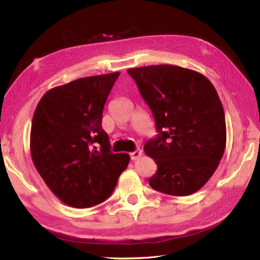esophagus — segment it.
<instances>
[{
	"mask_svg": "<svg viewBox=\"0 0 260 260\" xmlns=\"http://www.w3.org/2000/svg\"><path fill=\"white\" fill-rule=\"evenodd\" d=\"M141 155H142V151H141V149H136L135 152H132V153H130V157H131V159L132 160H136V159H138L139 157H141Z\"/></svg>",
	"mask_w": 260,
	"mask_h": 260,
	"instance_id": "34e87169",
	"label": "esophagus"
}]
</instances>
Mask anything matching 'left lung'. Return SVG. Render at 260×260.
<instances>
[{"label": "left lung", "instance_id": "obj_1", "mask_svg": "<svg viewBox=\"0 0 260 260\" xmlns=\"http://www.w3.org/2000/svg\"><path fill=\"white\" fill-rule=\"evenodd\" d=\"M127 72L151 109L158 133L144 145L157 165L149 185L174 196L199 191L214 175L225 148L224 112L215 86L202 74L179 66Z\"/></svg>", "mask_w": 260, "mask_h": 260}]
</instances>
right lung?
<instances>
[{
	"label": "right lung",
	"mask_w": 260,
	"mask_h": 260,
	"mask_svg": "<svg viewBox=\"0 0 260 260\" xmlns=\"http://www.w3.org/2000/svg\"><path fill=\"white\" fill-rule=\"evenodd\" d=\"M120 73L80 78L46 92L35 111L30 152L39 174L66 205L88 208L112 195L130 156L114 154L102 128Z\"/></svg>",
	"instance_id": "1"
}]
</instances>
